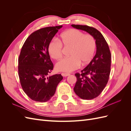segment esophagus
<instances>
[{"mask_svg":"<svg viewBox=\"0 0 131 131\" xmlns=\"http://www.w3.org/2000/svg\"><path fill=\"white\" fill-rule=\"evenodd\" d=\"M62 75L63 77H68V76H69V75H70V74L69 73H62Z\"/></svg>","mask_w":131,"mask_h":131,"instance_id":"34e87169","label":"esophagus"}]
</instances>
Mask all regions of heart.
<instances>
[{
  "mask_svg": "<svg viewBox=\"0 0 131 131\" xmlns=\"http://www.w3.org/2000/svg\"><path fill=\"white\" fill-rule=\"evenodd\" d=\"M62 45L71 47L69 54L57 62L56 69L59 72H70L77 69L82 63L85 66L93 58L96 48V42L90 34H84L76 29H69L60 35L59 41L57 39L51 40L48 46V51L51 57L58 60L62 57Z\"/></svg>",
  "mask_w": 131,
  "mask_h": 131,
  "instance_id": "1",
  "label": "heart"
}]
</instances>
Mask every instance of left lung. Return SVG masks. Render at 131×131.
<instances>
[{
	"mask_svg": "<svg viewBox=\"0 0 131 131\" xmlns=\"http://www.w3.org/2000/svg\"><path fill=\"white\" fill-rule=\"evenodd\" d=\"M92 35L96 42V53L81 73L75 74L77 81L74 88L77 95L83 100H92L100 95L108 83L110 73L111 53L104 37L93 27L71 25Z\"/></svg>",
	"mask_w": 131,
	"mask_h": 131,
	"instance_id": "left-lung-1",
	"label": "left lung"
}]
</instances>
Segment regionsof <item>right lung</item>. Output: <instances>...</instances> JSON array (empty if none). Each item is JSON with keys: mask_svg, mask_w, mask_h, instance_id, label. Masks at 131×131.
<instances>
[{"mask_svg": "<svg viewBox=\"0 0 131 131\" xmlns=\"http://www.w3.org/2000/svg\"><path fill=\"white\" fill-rule=\"evenodd\" d=\"M62 26L35 31L28 37L18 58V76L23 90L31 100L45 102L56 92L61 74L48 77L53 68L48 51L50 42Z\"/></svg>", "mask_w": 131, "mask_h": 131, "instance_id": "1", "label": "right lung"}]
</instances>
